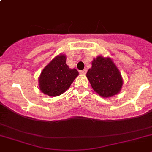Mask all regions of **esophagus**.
Wrapping results in <instances>:
<instances>
[{
	"mask_svg": "<svg viewBox=\"0 0 152 152\" xmlns=\"http://www.w3.org/2000/svg\"><path fill=\"white\" fill-rule=\"evenodd\" d=\"M86 72H87V70L86 69H83V70H81V71H79V73H81V74H83L85 75L86 73Z\"/></svg>",
	"mask_w": 152,
	"mask_h": 152,
	"instance_id": "esophagus-1",
	"label": "esophagus"
}]
</instances>
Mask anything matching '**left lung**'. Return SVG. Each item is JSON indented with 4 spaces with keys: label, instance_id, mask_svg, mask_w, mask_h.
I'll return each mask as SVG.
<instances>
[{
    "label": "left lung",
    "instance_id": "1",
    "mask_svg": "<svg viewBox=\"0 0 152 152\" xmlns=\"http://www.w3.org/2000/svg\"><path fill=\"white\" fill-rule=\"evenodd\" d=\"M86 76L93 90L104 98L117 95L124 84L120 70L109 57L99 55L93 58Z\"/></svg>",
    "mask_w": 152,
    "mask_h": 152
}]
</instances>
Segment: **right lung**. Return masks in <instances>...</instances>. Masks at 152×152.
<instances>
[{"label":"right lung","mask_w":152,"mask_h":152,"mask_svg":"<svg viewBox=\"0 0 152 152\" xmlns=\"http://www.w3.org/2000/svg\"><path fill=\"white\" fill-rule=\"evenodd\" d=\"M66 60L65 54H59L42 69L39 77V86L45 95L50 97L61 95L79 76L76 69H70L66 65Z\"/></svg>","instance_id":"right-lung-1"}]
</instances>
